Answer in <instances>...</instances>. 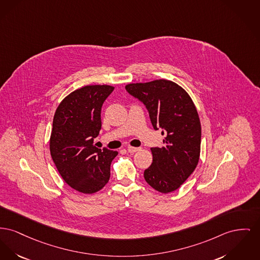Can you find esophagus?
Segmentation results:
<instances>
[{
  "instance_id": "1",
  "label": "esophagus",
  "mask_w": 260,
  "mask_h": 260,
  "mask_svg": "<svg viewBox=\"0 0 260 260\" xmlns=\"http://www.w3.org/2000/svg\"><path fill=\"white\" fill-rule=\"evenodd\" d=\"M138 150H139V148H138V147H133V146L127 147V152L128 153L137 152Z\"/></svg>"
}]
</instances>
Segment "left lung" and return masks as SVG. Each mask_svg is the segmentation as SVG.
<instances>
[{
	"mask_svg": "<svg viewBox=\"0 0 260 260\" xmlns=\"http://www.w3.org/2000/svg\"><path fill=\"white\" fill-rule=\"evenodd\" d=\"M125 90L144 104L155 131L161 128L162 147H152L153 160L144 171L146 183L168 193L178 189L197 168L201 125L189 95L177 83L158 79L131 83Z\"/></svg>",
	"mask_w": 260,
	"mask_h": 260,
	"instance_id": "8db88e82",
	"label": "left lung"
}]
</instances>
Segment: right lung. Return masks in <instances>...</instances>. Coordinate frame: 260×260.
Instances as JSON below:
<instances>
[{"mask_svg": "<svg viewBox=\"0 0 260 260\" xmlns=\"http://www.w3.org/2000/svg\"><path fill=\"white\" fill-rule=\"evenodd\" d=\"M110 85H87L69 94L57 108L50 152L61 178L82 193L100 190L110 179L117 151L93 144L101 129V109L113 92Z\"/></svg>", "mask_w": 260, "mask_h": 260, "instance_id": "obj_1", "label": "right lung"}]
</instances>
